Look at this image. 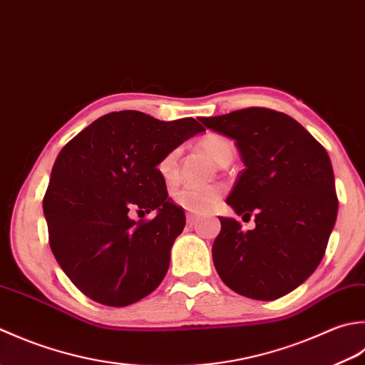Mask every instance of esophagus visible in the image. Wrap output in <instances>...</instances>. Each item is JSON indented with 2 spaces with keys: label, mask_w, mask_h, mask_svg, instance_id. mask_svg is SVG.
Returning a JSON list of instances; mask_svg holds the SVG:
<instances>
[{
  "label": "esophagus",
  "mask_w": 365,
  "mask_h": 365,
  "mask_svg": "<svg viewBox=\"0 0 365 365\" xmlns=\"http://www.w3.org/2000/svg\"><path fill=\"white\" fill-rule=\"evenodd\" d=\"M185 217H187V224H189V225H193V224H197V222H198L200 215L193 214V212H187V214H185Z\"/></svg>",
  "instance_id": "obj_1"
}]
</instances>
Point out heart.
<instances>
[{
    "label": "heart",
    "mask_w": 365,
    "mask_h": 365,
    "mask_svg": "<svg viewBox=\"0 0 365 365\" xmlns=\"http://www.w3.org/2000/svg\"><path fill=\"white\" fill-rule=\"evenodd\" d=\"M200 148L210 155V158L222 165L228 158L233 155V143L227 137L211 133L200 141ZM158 170L163 181L173 184L178 180V150L167 153L158 163ZM222 189L217 185H210V187H193V185H185L175 193L176 203L182 206L184 210L190 212H207L220 202Z\"/></svg>",
    "instance_id": "1"
}]
</instances>
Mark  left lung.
I'll list each match as a JSON object with an SVG mask.
<instances>
[{
  "label": "left lung",
  "instance_id": "8db88e82",
  "mask_svg": "<svg viewBox=\"0 0 365 365\" xmlns=\"http://www.w3.org/2000/svg\"><path fill=\"white\" fill-rule=\"evenodd\" d=\"M200 121L235 140L244 168L227 205L242 219L255 215L249 232L236 219L219 217L215 269L237 294L279 299L314 274L336 225L339 200L329 155L292 116L269 108Z\"/></svg>",
  "mask_w": 365,
  "mask_h": 365
}]
</instances>
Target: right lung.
Segmentation results:
<instances>
[{
  "mask_svg": "<svg viewBox=\"0 0 365 365\" xmlns=\"http://www.w3.org/2000/svg\"><path fill=\"white\" fill-rule=\"evenodd\" d=\"M205 128L193 118L159 121L135 110L103 115L58 154L43 197L48 241L81 293L124 307L165 277L185 215L168 198L159 160ZM130 209L156 211L135 222Z\"/></svg>",
  "mask_w": 365,
  "mask_h": 365,
  "instance_id": "obj_1",
  "label": "right lung"
}]
</instances>
